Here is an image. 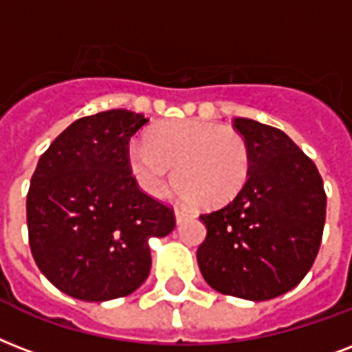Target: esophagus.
Instances as JSON below:
<instances>
[{"instance_id": "1", "label": "esophagus", "mask_w": 352, "mask_h": 352, "mask_svg": "<svg viewBox=\"0 0 352 352\" xmlns=\"http://www.w3.org/2000/svg\"><path fill=\"white\" fill-rule=\"evenodd\" d=\"M192 218V212L182 210V208H175V221L177 223H182L184 219Z\"/></svg>"}]
</instances>
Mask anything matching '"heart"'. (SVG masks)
Listing matches in <instances>:
<instances>
[{"instance_id":"heart-1","label":"heart","mask_w":352,"mask_h":352,"mask_svg":"<svg viewBox=\"0 0 352 352\" xmlns=\"http://www.w3.org/2000/svg\"><path fill=\"white\" fill-rule=\"evenodd\" d=\"M129 170L149 195H160L173 170L177 194L199 208L229 205L251 171V149L236 129L197 120L160 123L147 142H131Z\"/></svg>"}]
</instances>
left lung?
I'll return each instance as SVG.
<instances>
[{
	"instance_id": "left-lung-1",
	"label": "left lung",
	"mask_w": 352,
	"mask_h": 352,
	"mask_svg": "<svg viewBox=\"0 0 352 352\" xmlns=\"http://www.w3.org/2000/svg\"><path fill=\"white\" fill-rule=\"evenodd\" d=\"M234 127L251 149L245 186L229 205L201 214L206 238L201 275L225 295L267 301L310 272L325 227L327 195L318 168L288 134L249 118Z\"/></svg>"
}]
</instances>
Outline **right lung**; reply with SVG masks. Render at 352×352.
<instances>
[{
  "instance_id": "add662e5",
  "label": "right lung",
  "mask_w": 352,
  "mask_h": 352,
  "mask_svg": "<svg viewBox=\"0 0 352 352\" xmlns=\"http://www.w3.org/2000/svg\"><path fill=\"white\" fill-rule=\"evenodd\" d=\"M149 122L127 109L80 118L40 157L27 194L29 245L38 270L69 297H125L151 272V238L175 229L173 210L144 194L127 162Z\"/></svg>"
}]
</instances>
